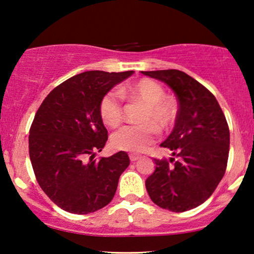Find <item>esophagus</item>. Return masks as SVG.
Segmentation results:
<instances>
[{
	"label": "esophagus",
	"mask_w": 254,
	"mask_h": 254,
	"mask_svg": "<svg viewBox=\"0 0 254 254\" xmlns=\"http://www.w3.org/2000/svg\"><path fill=\"white\" fill-rule=\"evenodd\" d=\"M129 158H130L131 162H135V161H137L138 158H140V156L135 155V154H129Z\"/></svg>",
	"instance_id": "esophagus-1"
}]
</instances>
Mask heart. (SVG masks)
Wrapping results in <instances>:
<instances>
[{"mask_svg":"<svg viewBox=\"0 0 254 254\" xmlns=\"http://www.w3.org/2000/svg\"><path fill=\"white\" fill-rule=\"evenodd\" d=\"M125 98L144 104L140 125H127L111 137V143L118 150L140 152L154 142L156 128L168 130L176 124L179 104L173 96L165 95V89L151 78H142L121 90ZM99 113L104 123L117 127L124 119V104L120 93L111 90L100 100Z\"/></svg>","mask_w":254,"mask_h":254,"instance_id":"1","label":"heart"}]
</instances>
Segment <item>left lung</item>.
I'll use <instances>...</instances> for the list:
<instances>
[{
	"label": "left lung",
	"mask_w": 254,
	"mask_h": 254,
	"mask_svg": "<svg viewBox=\"0 0 254 254\" xmlns=\"http://www.w3.org/2000/svg\"><path fill=\"white\" fill-rule=\"evenodd\" d=\"M142 74L166 83L179 104L175 128L161 144L177 159L154 158L156 168L145 180V189L163 209L190 210L214 193L227 170V119L213 93L186 72L168 69Z\"/></svg>",
	"instance_id": "left-lung-1"
}]
</instances>
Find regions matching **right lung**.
<instances>
[{
    "mask_svg": "<svg viewBox=\"0 0 254 254\" xmlns=\"http://www.w3.org/2000/svg\"><path fill=\"white\" fill-rule=\"evenodd\" d=\"M133 70L85 71L48 93L30 128L29 152L36 179L53 202L68 213L89 214L112 201L129 165L127 152L95 158L107 141L100 100Z\"/></svg>",
    "mask_w": 254,
    "mask_h": 254,
    "instance_id": "right-lung-1",
    "label": "right lung"
}]
</instances>
